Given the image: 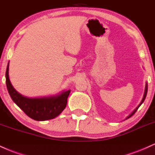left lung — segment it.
Segmentation results:
<instances>
[{
	"label": "left lung",
	"mask_w": 155,
	"mask_h": 155,
	"mask_svg": "<svg viewBox=\"0 0 155 155\" xmlns=\"http://www.w3.org/2000/svg\"><path fill=\"white\" fill-rule=\"evenodd\" d=\"M147 91H148V85H147V84H146V87H145L144 94H143V99H142V100H141V103H140V104H139V106H138V107H136V108L135 109V110H134V112H132V113H131V114H130V115H129V116H128V117H126V119H128V118H130V117H131V116H133V115H134V114L136 113V111H137V110H138V109H139V107L140 106H141V104H142V103L143 102V101H144V100H145V99H146V96H147Z\"/></svg>",
	"instance_id": "obj_1"
}]
</instances>
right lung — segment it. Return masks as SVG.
<instances>
[{"mask_svg": "<svg viewBox=\"0 0 155 155\" xmlns=\"http://www.w3.org/2000/svg\"><path fill=\"white\" fill-rule=\"evenodd\" d=\"M5 82L8 91L13 101L32 119L38 121L47 120L57 117L67 106L70 90L64 91L59 96L41 99L24 97L13 88L8 78V64L5 72Z\"/></svg>", "mask_w": 155, "mask_h": 155, "instance_id": "add662e5", "label": "right lung"}]
</instances>
